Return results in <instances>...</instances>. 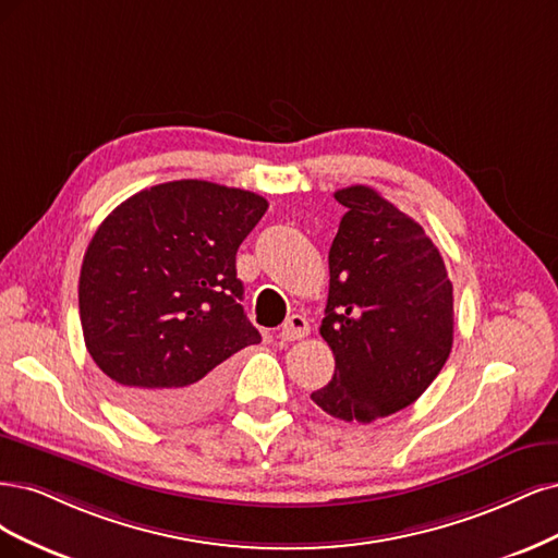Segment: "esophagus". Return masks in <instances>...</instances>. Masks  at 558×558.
<instances>
[{
    "mask_svg": "<svg viewBox=\"0 0 558 558\" xmlns=\"http://www.w3.org/2000/svg\"><path fill=\"white\" fill-rule=\"evenodd\" d=\"M311 333V325H308V319H305L303 315H292V317H287V322L282 325V329H280V338L282 340H301V338H305Z\"/></svg>",
    "mask_w": 558,
    "mask_h": 558,
    "instance_id": "34e87169",
    "label": "esophagus"
}]
</instances>
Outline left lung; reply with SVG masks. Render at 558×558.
Wrapping results in <instances>:
<instances>
[{
    "instance_id": "1",
    "label": "left lung",
    "mask_w": 558,
    "mask_h": 558,
    "mask_svg": "<svg viewBox=\"0 0 558 558\" xmlns=\"http://www.w3.org/2000/svg\"><path fill=\"white\" fill-rule=\"evenodd\" d=\"M348 213L329 250V299L319 333L331 383L311 399L343 422H375L415 403L454 340L445 262L422 225L373 187L338 190Z\"/></svg>"
}]
</instances>
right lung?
<instances>
[{"mask_svg":"<svg viewBox=\"0 0 558 558\" xmlns=\"http://www.w3.org/2000/svg\"><path fill=\"white\" fill-rule=\"evenodd\" d=\"M264 196L173 181L122 202L89 241L78 311L89 356L150 422H190L220 401L231 354L262 336L243 313L236 250Z\"/></svg>","mask_w":558,"mask_h":558,"instance_id":"1","label":"right lung"}]
</instances>
